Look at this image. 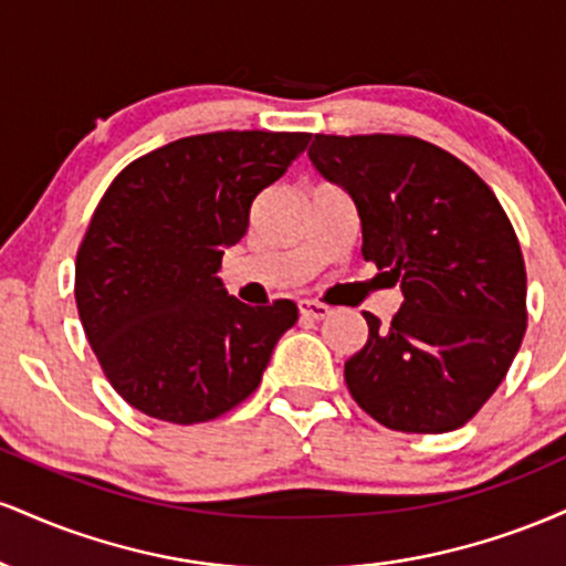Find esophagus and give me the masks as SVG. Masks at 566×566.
Here are the masks:
<instances>
[{
	"label": "esophagus",
	"mask_w": 566,
	"mask_h": 566,
	"mask_svg": "<svg viewBox=\"0 0 566 566\" xmlns=\"http://www.w3.org/2000/svg\"><path fill=\"white\" fill-rule=\"evenodd\" d=\"M297 308H301V316H305V319H327L329 314H333V308L329 305H324L322 301H301L297 303Z\"/></svg>",
	"instance_id": "esophagus-1"
}]
</instances>
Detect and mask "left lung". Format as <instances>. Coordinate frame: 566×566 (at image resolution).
<instances>
[{
  "mask_svg": "<svg viewBox=\"0 0 566 566\" xmlns=\"http://www.w3.org/2000/svg\"><path fill=\"white\" fill-rule=\"evenodd\" d=\"M308 157L361 218V255L401 282L388 327L365 311L346 386L391 431L465 426L497 391L527 329L522 247L492 188L412 135H314Z\"/></svg>",
  "mask_w": 566,
  "mask_h": 566,
  "instance_id": "1",
  "label": "left lung"
}]
</instances>
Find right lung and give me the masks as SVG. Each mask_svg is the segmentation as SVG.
<instances>
[{"label": "right lung", "mask_w": 566, "mask_h": 566, "mask_svg": "<svg viewBox=\"0 0 566 566\" xmlns=\"http://www.w3.org/2000/svg\"><path fill=\"white\" fill-rule=\"evenodd\" d=\"M308 133L226 129L129 165L97 201L76 252V311L103 375L129 407L175 426L216 420L261 386L297 305H244L216 276L263 188Z\"/></svg>", "instance_id": "obj_1"}]
</instances>
